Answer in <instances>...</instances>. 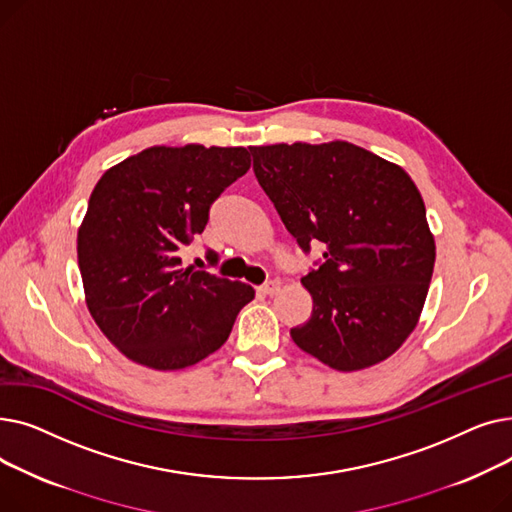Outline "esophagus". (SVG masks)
<instances>
[{"mask_svg": "<svg viewBox=\"0 0 512 512\" xmlns=\"http://www.w3.org/2000/svg\"><path fill=\"white\" fill-rule=\"evenodd\" d=\"M259 292H263V294H270V297H274V294H278V292H280V282H278V280L267 282V284L259 286Z\"/></svg>", "mask_w": 512, "mask_h": 512, "instance_id": "obj_1", "label": "esophagus"}]
</instances>
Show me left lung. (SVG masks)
<instances>
[{
  "label": "left lung",
  "mask_w": 512,
  "mask_h": 512,
  "mask_svg": "<svg viewBox=\"0 0 512 512\" xmlns=\"http://www.w3.org/2000/svg\"><path fill=\"white\" fill-rule=\"evenodd\" d=\"M255 176L286 230L324 263L301 284L311 317L290 330L299 348L336 371L394 355L421 317L436 242L411 176L346 141L251 147Z\"/></svg>",
  "instance_id": "left-lung-1"
}]
</instances>
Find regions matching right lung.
<instances>
[{
    "label": "right lung",
    "mask_w": 512,
    "mask_h": 512,
    "mask_svg": "<svg viewBox=\"0 0 512 512\" xmlns=\"http://www.w3.org/2000/svg\"><path fill=\"white\" fill-rule=\"evenodd\" d=\"M251 168L245 147L155 145L95 184L76 253L91 317L130 361L176 371L228 340L249 284L180 267L209 205Z\"/></svg>",
    "instance_id": "obj_1"
}]
</instances>
